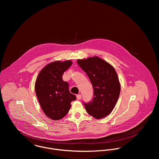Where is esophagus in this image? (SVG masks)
Returning a JSON list of instances; mask_svg holds the SVG:
<instances>
[{
  "label": "esophagus",
  "instance_id": "obj_1",
  "mask_svg": "<svg viewBox=\"0 0 159 159\" xmlns=\"http://www.w3.org/2000/svg\"><path fill=\"white\" fill-rule=\"evenodd\" d=\"M76 98H77L78 100H80L81 98V94H78L76 95Z\"/></svg>",
  "mask_w": 159,
  "mask_h": 159
}]
</instances>
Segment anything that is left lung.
Returning a JSON list of instances; mask_svg holds the SVG:
<instances>
[{"mask_svg": "<svg viewBox=\"0 0 159 159\" xmlns=\"http://www.w3.org/2000/svg\"><path fill=\"white\" fill-rule=\"evenodd\" d=\"M77 63L88 76L93 87L92 100L84 103L87 113L96 119L107 116L113 110L120 91L114 68L97 56L78 59Z\"/></svg>", "mask_w": 159, "mask_h": 159, "instance_id": "1", "label": "left lung"}]
</instances>
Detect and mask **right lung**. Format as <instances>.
Listing matches in <instances>:
<instances>
[{"mask_svg":"<svg viewBox=\"0 0 159 159\" xmlns=\"http://www.w3.org/2000/svg\"><path fill=\"white\" fill-rule=\"evenodd\" d=\"M72 64L71 61H56L46 66L36 80L35 89L39 103L46 115L52 120H59L68 113L71 102L76 96L68 89L67 82L62 75Z\"/></svg>","mask_w":159,"mask_h":159,"instance_id":"obj_1","label":"right lung"}]
</instances>
